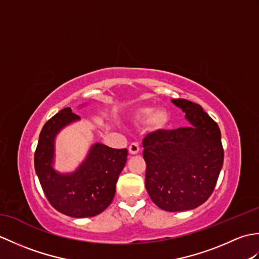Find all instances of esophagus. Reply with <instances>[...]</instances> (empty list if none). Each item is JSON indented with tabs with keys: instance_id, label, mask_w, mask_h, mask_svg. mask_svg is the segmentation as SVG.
Returning a JSON list of instances; mask_svg holds the SVG:
<instances>
[{
	"instance_id": "34e87169",
	"label": "esophagus",
	"mask_w": 259,
	"mask_h": 259,
	"mask_svg": "<svg viewBox=\"0 0 259 259\" xmlns=\"http://www.w3.org/2000/svg\"><path fill=\"white\" fill-rule=\"evenodd\" d=\"M140 150L139 148V144L138 142H133V144H130L129 146V152L131 155H136V153H138Z\"/></svg>"
}]
</instances>
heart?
Returning a JSON list of instances; mask_svg holds the SVG:
<instances>
[{"label": "heart", "instance_id": "obj_1", "mask_svg": "<svg viewBox=\"0 0 259 259\" xmlns=\"http://www.w3.org/2000/svg\"><path fill=\"white\" fill-rule=\"evenodd\" d=\"M139 117L142 119H151V124L155 126V128H162V126L167 123L168 120V115L166 112L162 111V110L155 111V110L151 108L142 109L139 113Z\"/></svg>", "mask_w": 259, "mask_h": 259}]
</instances>
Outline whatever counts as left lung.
<instances>
[{"instance_id": "8db88e82", "label": "left lung", "mask_w": 259, "mask_h": 259, "mask_svg": "<svg viewBox=\"0 0 259 259\" xmlns=\"http://www.w3.org/2000/svg\"><path fill=\"white\" fill-rule=\"evenodd\" d=\"M189 126L158 130L145 137L146 189L151 200L167 211L202 205L216 187L224 162L218 124L199 104L174 99Z\"/></svg>"}]
</instances>
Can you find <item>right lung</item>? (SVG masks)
I'll use <instances>...</instances> for the list:
<instances>
[{
	"label": "right lung",
	"instance_id": "right-lung-1",
	"mask_svg": "<svg viewBox=\"0 0 259 259\" xmlns=\"http://www.w3.org/2000/svg\"><path fill=\"white\" fill-rule=\"evenodd\" d=\"M79 119L71 108H64L47 121L38 137L34 167L51 206L67 216L85 218L101 213L111 203L128 150L96 144L73 174H58L52 168L54 138L64 125Z\"/></svg>",
	"mask_w": 259,
	"mask_h": 259
}]
</instances>
